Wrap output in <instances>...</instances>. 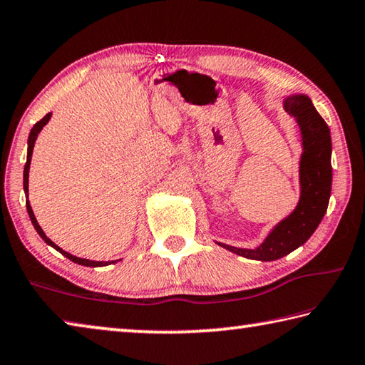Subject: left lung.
Returning a JSON list of instances; mask_svg holds the SVG:
<instances>
[{
    "label": "left lung",
    "instance_id": "8db88e82",
    "mask_svg": "<svg viewBox=\"0 0 365 365\" xmlns=\"http://www.w3.org/2000/svg\"><path fill=\"white\" fill-rule=\"evenodd\" d=\"M283 104L287 113L296 117L302 135L304 151L299 163L301 197L298 206L256 250L217 243L235 255L256 261H275L304 245L324 219L331 193V138L329 125L306 95L289 96Z\"/></svg>",
    "mask_w": 365,
    "mask_h": 365
}]
</instances>
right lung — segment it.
<instances>
[{
	"instance_id": "add662e5",
	"label": "right lung",
	"mask_w": 365,
	"mask_h": 365,
	"mask_svg": "<svg viewBox=\"0 0 365 365\" xmlns=\"http://www.w3.org/2000/svg\"><path fill=\"white\" fill-rule=\"evenodd\" d=\"M49 117H51V113L49 114H46L45 117H43L41 120H38L34 125V128L32 130H30V135H29V150H27V163H26V168H24V191H26V195L29 193V169H30V160H32V153H34V145H35V140H36V137H38V133L41 132V128L46 125L48 123V120H49ZM27 205V212H29V215H30V220H32V224H34V227H35V230L38 232V235L40 237L45 240V243H48L49 246H53L54 250L56 251H59L61 255L63 256H66L67 259H71L72 262H76V264H80V265H86V267H103V265H108V264H110V262H103V261H90V259H82V257H77V256H72V255H69V252L67 251H64V250H61L58 245H54L51 240H49L46 235H45V232L41 230V227L38 225V222H36V219H35V214H34V211H32V206H30V202L27 201L26 202ZM114 262V261H113Z\"/></svg>"
}]
</instances>
